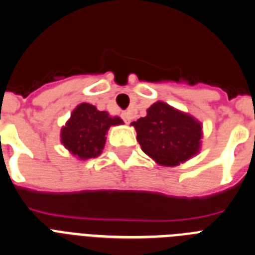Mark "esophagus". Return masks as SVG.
<instances>
[{
    "label": "esophagus",
    "mask_w": 255,
    "mask_h": 255,
    "mask_svg": "<svg viewBox=\"0 0 255 255\" xmlns=\"http://www.w3.org/2000/svg\"><path fill=\"white\" fill-rule=\"evenodd\" d=\"M122 118H123V121H125V122H126V125H129V122H130V114L128 113V112H125V113L122 114Z\"/></svg>",
    "instance_id": "34e87169"
}]
</instances>
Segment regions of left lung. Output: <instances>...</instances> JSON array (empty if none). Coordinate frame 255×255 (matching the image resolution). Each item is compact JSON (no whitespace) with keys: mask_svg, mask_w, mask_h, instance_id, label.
Listing matches in <instances>:
<instances>
[{"mask_svg":"<svg viewBox=\"0 0 255 255\" xmlns=\"http://www.w3.org/2000/svg\"><path fill=\"white\" fill-rule=\"evenodd\" d=\"M130 126L142 151L161 166H178L201 151L202 123L167 103H153L146 117Z\"/></svg>","mask_w":255,"mask_h":255,"instance_id":"left-lung-1","label":"left lung"}]
</instances>
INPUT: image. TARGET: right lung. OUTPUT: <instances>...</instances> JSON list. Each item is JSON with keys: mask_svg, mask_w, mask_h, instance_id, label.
I'll use <instances>...</instances> for the list:
<instances>
[{"mask_svg": "<svg viewBox=\"0 0 255 255\" xmlns=\"http://www.w3.org/2000/svg\"><path fill=\"white\" fill-rule=\"evenodd\" d=\"M122 123L119 117H112L108 112L98 111L93 104L81 103L61 128V143L77 160L94 159L103 152L108 129Z\"/></svg>", "mask_w": 255, "mask_h": 255, "instance_id": "right-lung-1", "label": "right lung"}]
</instances>
